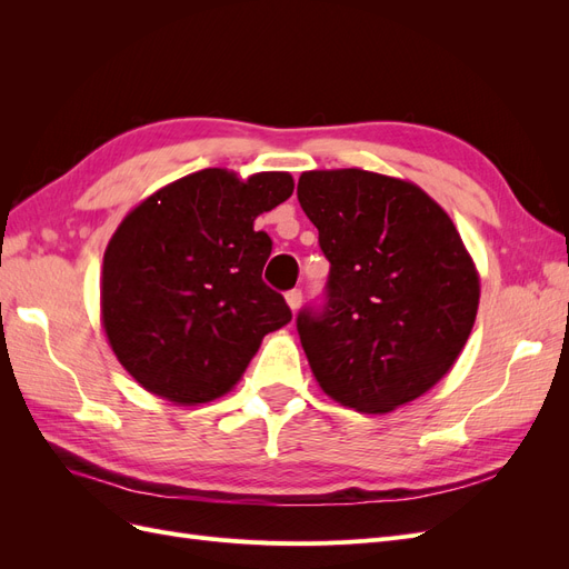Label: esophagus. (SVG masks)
I'll use <instances>...</instances> for the list:
<instances>
[{
    "mask_svg": "<svg viewBox=\"0 0 569 569\" xmlns=\"http://www.w3.org/2000/svg\"><path fill=\"white\" fill-rule=\"evenodd\" d=\"M284 299H287V303H289L291 311H299V308H301V301H303L301 289H289L287 295H284Z\"/></svg>",
    "mask_w": 569,
    "mask_h": 569,
    "instance_id": "obj_1",
    "label": "esophagus"
}]
</instances>
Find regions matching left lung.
I'll return each mask as SVG.
<instances>
[{"instance_id":"left-lung-1","label":"left lung","mask_w":569,"mask_h":569,"mask_svg":"<svg viewBox=\"0 0 569 569\" xmlns=\"http://www.w3.org/2000/svg\"><path fill=\"white\" fill-rule=\"evenodd\" d=\"M297 197L330 261L322 308L297 330L318 385L341 406L389 412L451 370L479 306V274L418 184L360 168L308 170Z\"/></svg>"}]
</instances>
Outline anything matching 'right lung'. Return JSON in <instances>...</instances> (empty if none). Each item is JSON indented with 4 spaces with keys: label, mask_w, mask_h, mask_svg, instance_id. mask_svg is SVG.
<instances>
[{
    "label": "right lung",
    "mask_w": 569,
    "mask_h": 569,
    "mask_svg": "<svg viewBox=\"0 0 569 569\" xmlns=\"http://www.w3.org/2000/svg\"><path fill=\"white\" fill-rule=\"evenodd\" d=\"M295 192L289 173L239 180L226 168L166 184L113 232L101 322L147 391L194 406L228 393L268 332L291 320L263 282L272 239L253 220Z\"/></svg>",
    "instance_id": "obj_1"
}]
</instances>
